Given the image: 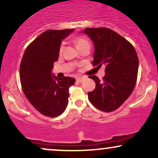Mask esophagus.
<instances>
[{
    "mask_svg": "<svg viewBox=\"0 0 158 158\" xmlns=\"http://www.w3.org/2000/svg\"><path fill=\"white\" fill-rule=\"evenodd\" d=\"M85 78L84 77H77V81H79V82H82L84 81Z\"/></svg>",
    "mask_w": 158,
    "mask_h": 158,
    "instance_id": "esophagus-1",
    "label": "esophagus"
}]
</instances>
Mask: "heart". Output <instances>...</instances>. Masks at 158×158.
I'll use <instances>...</instances> for the list:
<instances>
[{
	"instance_id": "b5f03b06",
	"label": "heart",
	"mask_w": 158,
	"mask_h": 158,
	"mask_svg": "<svg viewBox=\"0 0 158 158\" xmlns=\"http://www.w3.org/2000/svg\"><path fill=\"white\" fill-rule=\"evenodd\" d=\"M74 43H75L76 45H77V48L79 49V50H80L81 48H82L83 47L85 46V45H90V42H89L88 40H87L85 37H84V36H79V37H76L75 39H74ZM63 48V45H61L60 48V52H62Z\"/></svg>"
}]
</instances>
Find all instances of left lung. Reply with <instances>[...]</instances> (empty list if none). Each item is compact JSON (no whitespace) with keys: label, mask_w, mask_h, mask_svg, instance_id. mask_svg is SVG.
Returning a JSON list of instances; mask_svg holds the SVG:
<instances>
[{"label":"left lung","mask_w":158,"mask_h":158,"mask_svg":"<svg viewBox=\"0 0 158 158\" xmlns=\"http://www.w3.org/2000/svg\"><path fill=\"white\" fill-rule=\"evenodd\" d=\"M81 32L94 43L92 64L106 67L102 81L95 75L89 77L96 82V88L88 93V99L102 111H114L134 90L139 64L138 55L130 42L110 28H86Z\"/></svg>","instance_id":"obj_1"}]
</instances>
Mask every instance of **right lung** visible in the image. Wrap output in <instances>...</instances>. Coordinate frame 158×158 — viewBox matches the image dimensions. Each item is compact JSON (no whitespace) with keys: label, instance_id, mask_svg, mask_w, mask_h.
Listing matches in <instances>:
<instances>
[{"label":"right lung","instance_id":"right-lung-1","mask_svg":"<svg viewBox=\"0 0 158 158\" xmlns=\"http://www.w3.org/2000/svg\"><path fill=\"white\" fill-rule=\"evenodd\" d=\"M74 28L48 30L37 37L25 51L20 66L22 89L28 102L46 116H58L68 104V89L76 79L52 73L58 60L62 40Z\"/></svg>","mask_w":158,"mask_h":158}]
</instances>
